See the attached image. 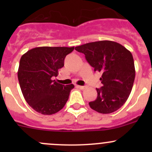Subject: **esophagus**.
<instances>
[{
  "label": "esophagus",
  "mask_w": 152,
  "mask_h": 152,
  "mask_svg": "<svg viewBox=\"0 0 152 152\" xmlns=\"http://www.w3.org/2000/svg\"><path fill=\"white\" fill-rule=\"evenodd\" d=\"M76 87H78V88H79L80 90H84V89H85V86H80V85H76Z\"/></svg>",
  "instance_id": "34e87169"
}]
</instances>
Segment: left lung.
<instances>
[{
  "label": "left lung",
  "mask_w": 152,
  "mask_h": 152,
  "mask_svg": "<svg viewBox=\"0 0 152 152\" xmlns=\"http://www.w3.org/2000/svg\"><path fill=\"white\" fill-rule=\"evenodd\" d=\"M85 55L95 72L102 74L103 86L96 88L98 96L89 105L102 114L116 111L129 96L135 77L132 54L125 47L110 40L89 42L75 48Z\"/></svg>",
  "instance_id": "obj_1"
}]
</instances>
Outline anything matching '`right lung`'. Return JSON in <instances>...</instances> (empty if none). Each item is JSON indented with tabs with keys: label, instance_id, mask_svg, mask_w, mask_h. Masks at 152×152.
Wrapping results in <instances>:
<instances>
[{
	"label": "right lung",
	"instance_id": "add662e5",
	"mask_svg": "<svg viewBox=\"0 0 152 152\" xmlns=\"http://www.w3.org/2000/svg\"><path fill=\"white\" fill-rule=\"evenodd\" d=\"M74 47H37L24 53L20 60L18 81L24 99L42 115H53L68 100L73 85H63L52 78L64 66L65 56Z\"/></svg>",
	"mask_w": 152,
	"mask_h": 152
}]
</instances>
